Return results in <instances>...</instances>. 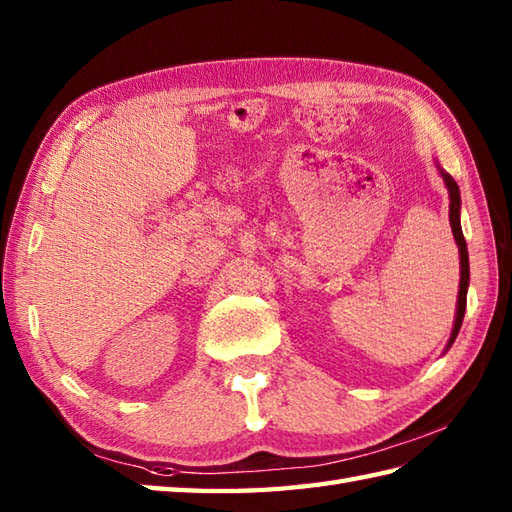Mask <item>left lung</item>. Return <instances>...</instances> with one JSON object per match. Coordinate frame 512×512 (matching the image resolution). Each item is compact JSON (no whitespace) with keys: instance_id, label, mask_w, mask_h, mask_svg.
<instances>
[{"instance_id":"obj_1","label":"left lung","mask_w":512,"mask_h":512,"mask_svg":"<svg viewBox=\"0 0 512 512\" xmlns=\"http://www.w3.org/2000/svg\"><path fill=\"white\" fill-rule=\"evenodd\" d=\"M442 178L447 182V189H449V217H451V228H453V237L455 242H458L460 248V292H458V314H455V325H453V332H451V339L449 345H453L455 336H458L460 328H462V319H464V310H466V290H469V250H466V239L462 235V226H460V187L458 182H455L449 173L442 171Z\"/></svg>"}]
</instances>
